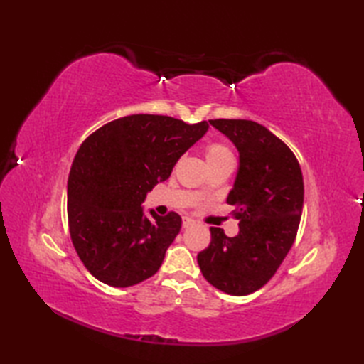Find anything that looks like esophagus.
Segmentation results:
<instances>
[{
  "instance_id": "esophagus-1",
  "label": "esophagus",
  "mask_w": 364,
  "mask_h": 364,
  "mask_svg": "<svg viewBox=\"0 0 364 364\" xmlns=\"http://www.w3.org/2000/svg\"><path fill=\"white\" fill-rule=\"evenodd\" d=\"M192 225H196V220L191 218H183V228H189Z\"/></svg>"
}]
</instances>
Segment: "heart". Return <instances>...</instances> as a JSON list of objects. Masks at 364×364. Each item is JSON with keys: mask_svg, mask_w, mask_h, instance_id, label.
<instances>
[{"mask_svg": "<svg viewBox=\"0 0 364 364\" xmlns=\"http://www.w3.org/2000/svg\"><path fill=\"white\" fill-rule=\"evenodd\" d=\"M206 159L210 162V166L218 164V162L233 159V153L223 144H210L206 146ZM208 192V184H202L197 189V196H205Z\"/></svg>", "mask_w": 364, "mask_h": 364, "instance_id": "heart-1", "label": "heart"}]
</instances>
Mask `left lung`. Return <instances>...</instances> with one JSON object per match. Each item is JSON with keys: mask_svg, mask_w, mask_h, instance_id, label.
<instances>
[{"mask_svg": "<svg viewBox=\"0 0 364 364\" xmlns=\"http://www.w3.org/2000/svg\"><path fill=\"white\" fill-rule=\"evenodd\" d=\"M211 125L239 151V168L227 203L239 233L211 227V244L197 255L203 277L230 296H247L274 277L296 241L304 208L297 158L275 134L252 120L218 119Z\"/></svg>", "mask_w": 364, "mask_h": 364, "instance_id": "left-lung-1", "label": "left lung"}]
</instances>
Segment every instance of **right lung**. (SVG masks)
Returning a JSON list of instances; mask_svg holds the SVG:
<instances>
[{"instance_id":"1","label":"right lung","mask_w":364,"mask_h":364,"mask_svg":"<svg viewBox=\"0 0 364 364\" xmlns=\"http://www.w3.org/2000/svg\"><path fill=\"white\" fill-rule=\"evenodd\" d=\"M208 128V122L136 114L106 123L81 144L68 175V227L97 280L128 288L158 272L181 218L153 210L146 218L142 203Z\"/></svg>"}]
</instances>
